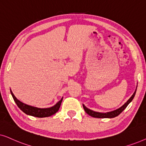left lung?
Returning <instances> with one entry per match:
<instances>
[{
  "instance_id": "1",
  "label": "left lung",
  "mask_w": 146,
  "mask_h": 146,
  "mask_svg": "<svg viewBox=\"0 0 146 146\" xmlns=\"http://www.w3.org/2000/svg\"><path fill=\"white\" fill-rule=\"evenodd\" d=\"M135 92H136V89H135V92L133 93V94L132 95V96L130 98L129 100H127V102L125 103V104L123 105L121 108L117 109V110L113 111H110V112H108V113H100V112H96V111H93L89 110V109L87 108L84 105H83V108H84V110L85 111V112L87 113L88 115H89L91 117H97V118H113L115 117L116 116H117L118 115H119L123 111L125 110V109L127 108V106H128V104H129L130 102L133 100V99L134 98L135 95Z\"/></svg>"
}]
</instances>
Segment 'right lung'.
I'll list each match as a JSON object with an SVG mask.
<instances>
[{
	"instance_id": "1",
	"label": "right lung",
	"mask_w": 146,
	"mask_h": 146,
	"mask_svg": "<svg viewBox=\"0 0 146 146\" xmlns=\"http://www.w3.org/2000/svg\"><path fill=\"white\" fill-rule=\"evenodd\" d=\"M11 93L13 98V100H14L15 103H16L17 106L21 109V110H22L25 113L27 114V115L34 116V117H49V116L55 114V113H57L58 111V110H59L62 100H63V98H62L59 102L56 104V105H55V106L53 107H51V108L40 109L35 108V107H32L23 104V103L21 102L20 101L18 100L16 98H15V96H14V94H13L11 90Z\"/></svg>"
}]
</instances>
